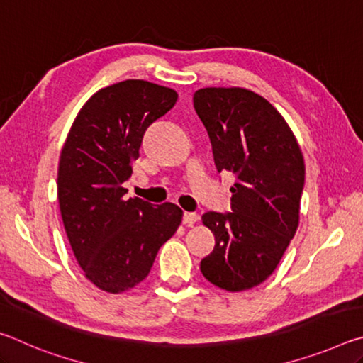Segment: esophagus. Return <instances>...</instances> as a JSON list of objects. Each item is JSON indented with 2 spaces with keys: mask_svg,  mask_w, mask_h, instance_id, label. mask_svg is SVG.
I'll use <instances>...</instances> for the list:
<instances>
[{
  "mask_svg": "<svg viewBox=\"0 0 363 363\" xmlns=\"http://www.w3.org/2000/svg\"><path fill=\"white\" fill-rule=\"evenodd\" d=\"M182 219H184V224H186V225H194L196 220H199V214L186 211V213H184V218Z\"/></svg>",
  "mask_w": 363,
  "mask_h": 363,
  "instance_id": "1",
  "label": "esophagus"
}]
</instances>
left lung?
Instances as JSON below:
<instances>
[{
  "mask_svg": "<svg viewBox=\"0 0 363 363\" xmlns=\"http://www.w3.org/2000/svg\"><path fill=\"white\" fill-rule=\"evenodd\" d=\"M194 107L218 171L237 177L232 213L201 216L216 245L200 270L223 290H250L274 272L298 229L303 153L284 116L253 91L203 88L195 91Z\"/></svg>",
  "mask_w": 363,
  "mask_h": 363,
  "instance_id": "8db88e82",
  "label": "left lung"
}]
</instances>
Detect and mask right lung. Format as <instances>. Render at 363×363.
Returning a JSON list of instances; mask_svg holds the SVG:
<instances>
[{"instance_id": "add662e5", "label": "right lung", "mask_w": 363, "mask_h": 363, "mask_svg": "<svg viewBox=\"0 0 363 363\" xmlns=\"http://www.w3.org/2000/svg\"><path fill=\"white\" fill-rule=\"evenodd\" d=\"M177 93L144 79L97 91L79 110L60 152L57 199L79 267L91 284L123 293L140 284L182 210L125 199L144 134L174 107Z\"/></svg>"}]
</instances>
